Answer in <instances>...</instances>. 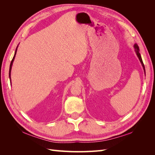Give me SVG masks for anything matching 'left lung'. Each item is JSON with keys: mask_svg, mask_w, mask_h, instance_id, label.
Listing matches in <instances>:
<instances>
[{"mask_svg": "<svg viewBox=\"0 0 155 155\" xmlns=\"http://www.w3.org/2000/svg\"><path fill=\"white\" fill-rule=\"evenodd\" d=\"M134 48H135V50H135V51H136V53H137V55H138V58H139V59H140V62H141V63H142V64L144 71H145V67H144L143 63V61H142L141 55H140V52H139V47H138V46L137 44H135L134 46Z\"/></svg>", "mask_w": 155, "mask_h": 155, "instance_id": "1", "label": "left lung"}]
</instances>
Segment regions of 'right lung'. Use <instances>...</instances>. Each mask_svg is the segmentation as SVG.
<instances>
[{"instance_id":"1","label":"right lung","mask_w":155,"mask_h":155,"mask_svg":"<svg viewBox=\"0 0 155 155\" xmlns=\"http://www.w3.org/2000/svg\"><path fill=\"white\" fill-rule=\"evenodd\" d=\"M17 47H18V46H17ZM17 48H16V50H15V55H14L13 58V59H12V61H11V63H10V71H9V76H10V73H11V69H12V64H13V60H14V59H15V55H16V53H17Z\"/></svg>"}]
</instances>
